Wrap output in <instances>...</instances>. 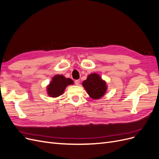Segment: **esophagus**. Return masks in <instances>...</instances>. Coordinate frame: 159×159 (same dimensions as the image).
Segmentation results:
<instances>
[{
	"mask_svg": "<svg viewBox=\"0 0 159 159\" xmlns=\"http://www.w3.org/2000/svg\"><path fill=\"white\" fill-rule=\"evenodd\" d=\"M74 82H75V85H79L80 83V80H75Z\"/></svg>",
	"mask_w": 159,
	"mask_h": 159,
	"instance_id": "obj_1",
	"label": "esophagus"
}]
</instances>
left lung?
Masks as SVG:
<instances>
[{
    "label": "left lung",
    "instance_id": "1",
    "mask_svg": "<svg viewBox=\"0 0 159 159\" xmlns=\"http://www.w3.org/2000/svg\"><path fill=\"white\" fill-rule=\"evenodd\" d=\"M82 85L90 97L94 99L103 97L107 90L106 83L97 74L89 75L87 80L83 81Z\"/></svg>",
    "mask_w": 159,
    "mask_h": 159
}]
</instances>
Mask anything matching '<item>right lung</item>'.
Here are the masks:
<instances>
[{
    "mask_svg": "<svg viewBox=\"0 0 159 159\" xmlns=\"http://www.w3.org/2000/svg\"><path fill=\"white\" fill-rule=\"evenodd\" d=\"M73 84L74 81L72 80L66 78L62 75H56L52 78L50 85L48 86V94L52 98L58 97L64 93L67 86Z\"/></svg>",
    "mask_w": 159,
    "mask_h": 159,
    "instance_id": "right-lung-1",
    "label": "right lung"
}]
</instances>
